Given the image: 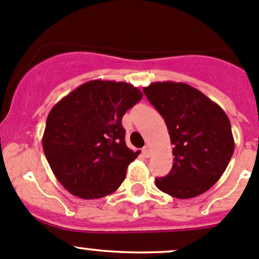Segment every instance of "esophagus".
Wrapping results in <instances>:
<instances>
[{
  "label": "esophagus",
  "instance_id": "34e87169",
  "mask_svg": "<svg viewBox=\"0 0 259 259\" xmlns=\"http://www.w3.org/2000/svg\"><path fill=\"white\" fill-rule=\"evenodd\" d=\"M143 155H144L145 158H149V156H150V149H149V146H145V148L143 149Z\"/></svg>",
  "mask_w": 259,
  "mask_h": 259
}]
</instances>
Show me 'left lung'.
Wrapping results in <instances>:
<instances>
[{"mask_svg": "<svg viewBox=\"0 0 259 259\" xmlns=\"http://www.w3.org/2000/svg\"><path fill=\"white\" fill-rule=\"evenodd\" d=\"M143 91L163 116L174 145L171 170L155 179L156 187L179 199L203 194L218 182L233 155L228 116L188 83L151 82Z\"/></svg>", "mask_w": 259, "mask_h": 259, "instance_id": "1", "label": "left lung"}]
</instances>
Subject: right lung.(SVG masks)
I'll return each mask as SVG.
<instances>
[{
    "mask_svg": "<svg viewBox=\"0 0 259 259\" xmlns=\"http://www.w3.org/2000/svg\"><path fill=\"white\" fill-rule=\"evenodd\" d=\"M142 98L132 83L91 80L51 109L42 148L65 189L82 199H98L120 187L140 153L126 146L121 119Z\"/></svg>",
    "mask_w": 259,
    "mask_h": 259,
    "instance_id": "add662e5",
    "label": "right lung"
}]
</instances>
